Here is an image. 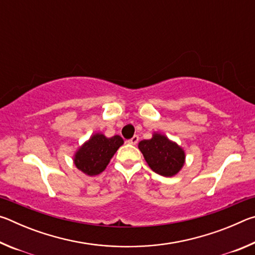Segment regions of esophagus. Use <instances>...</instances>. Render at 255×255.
Listing matches in <instances>:
<instances>
[{
  "mask_svg": "<svg viewBox=\"0 0 255 255\" xmlns=\"http://www.w3.org/2000/svg\"><path fill=\"white\" fill-rule=\"evenodd\" d=\"M138 140H139V137H138L137 135H135L132 138H130V139H128L127 143L130 144V145H137Z\"/></svg>",
  "mask_w": 255,
  "mask_h": 255,
  "instance_id": "34e87169",
  "label": "esophagus"
}]
</instances>
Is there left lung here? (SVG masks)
<instances>
[{
    "label": "left lung",
    "instance_id": "1",
    "mask_svg": "<svg viewBox=\"0 0 255 255\" xmlns=\"http://www.w3.org/2000/svg\"><path fill=\"white\" fill-rule=\"evenodd\" d=\"M138 148L155 173L173 176L182 169L185 154L180 146L162 133L155 132L150 139L139 141Z\"/></svg>",
    "mask_w": 255,
    "mask_h": 255
}]
</instances>
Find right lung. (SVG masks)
I'll return each mask as SVG.
<instances>
[{"instance_id":"obj_1","label":"right lung","mask_w":255,"mask_h":255,"mask_svg":"<svg viewBox=\"0 0 255 255\" xmlns=\"http://www.w3.org/2000/svg\"><path fill=\"white\" fill-rule=\"evenodd\" d=\"M123 144L124 139L118 135L108 138L103 133H94L77 149L74 155L75 165L90 176L100 174Z\"/></svg>"}]
</instances>
